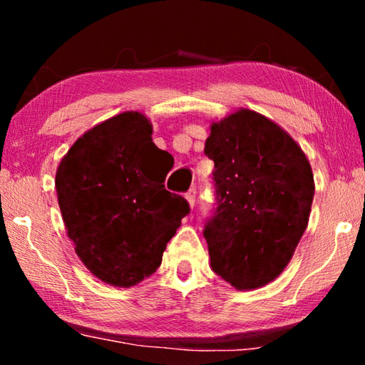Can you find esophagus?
<instances>
[{"label": "esophagus", "mask_w": 365, "mask_h": 365, "mask_svg": "<svg viewBox=\"0 0 365 365\" xmlns=\"http://www.w3.org/2000/svg\"><path fill=\"white\" fill-rule=\"evenodd\" d=\"M185 197H187V201L190 202L191 207L196 206V190L191 188L187 195H185Z\"/></svg>", "instance_id": "esophagus-1"}]
</instances>
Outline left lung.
Returning <instances> with one entry per match:
<instances>
[{
    "mask_svg": "<svg viewBox=\"0 0 365 365\" xmlns=\"http://www.w3.org/2000/svg\"><path fill=\"white\" fill-rule=\"evenodd\" d=\"M215 205L205 235L211 267L237 289L277 279L304 233L314 197L306 154L267 117L242 109L212 123Z\"/></svg>",
    "mask_w": 365,
    "mask_h": 365,
    "instance_id": "8db88e82",
    "label": "left lung"
}]
</instances>
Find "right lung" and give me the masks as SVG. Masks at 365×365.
I'll use <instances>...</instances> for the list:
<instances>
[{
    "instance_id": "add662e5",
    "label": "right lung",
    "mask_w": 365,
    "mask_h": 365,
    "mask_svg": "<svg viewBox=\"0 0 365 365\" xmlns=\"http://www.w3.org/2000/svg\"><path fill=\"white\" fill-rule=\"evenodd\" d=\"M151 123L122 113L83 133L61 160L58 201L85 267L104 283L133 287L160 265L190 205L164 188L165 154Z\"/></svg>"
}]
</instances>
